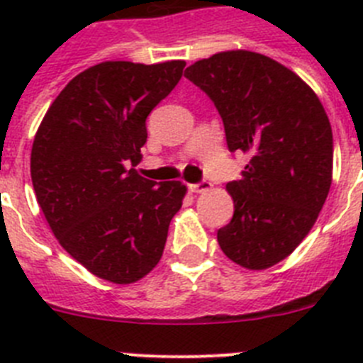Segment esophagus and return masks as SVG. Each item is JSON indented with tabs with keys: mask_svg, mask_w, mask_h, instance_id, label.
<instances>
[{
	"mask_svg": "<svg viewBox=\"0 0 363 363\" xmlns=\"http://www.w3.org/2000/svg\"><path fill=\"white\" fill-rule=\"evenodd\" d=\"M211 189H213V184H211V182H207V179H205V182H200V184L191 185V191L198 192V194H201V192H209Z\"/></svg>",
	"mask_w": 363,
	"mask_h": 363,
	"instance_id": "esophagus-1",
	"label": "esophagus"
}]
</instances>
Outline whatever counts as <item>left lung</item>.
<instances>
[{
	"mask_svg": "<svg viewBox=\"0 0 363 363\" xmlns=\"http://www.w3.org/2000/svg\"><path fill=\"white\" fill-rule=\"evenodd\" d=\"M185 78L209 96L230 152L249 154L218 243L234 264L264 271L285 259L313 229L333 182V130L322 101L281 63L225 50L192 63Z\"/></svg>",
	"mask_w": 363,
	"mask_h": 363,
	"instance_id": "obj_1",
	"label": "left lung"
}]
</instances>
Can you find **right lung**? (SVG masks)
Returning a JSON list of instances; mask_svg holds the SVG:
<instances>
[{
  "label": "right lung",
  "instance_id": "obj_1",
  "mask_svg": "<svg viewBox=\"0 0 363 363\" xmlns=\"http://www.w3.org/2000/svg\"><path fill=\"white\" fill-rule=\"evenodd\" d=\"M185 62H104L70 79L34 136L30 178L60 245L101 280L134 284L163 255L187 187L138 174L145 120Z\"/></svg>",
  "mask_w": 363,
  "mask_h": 363
}]
</instances>
